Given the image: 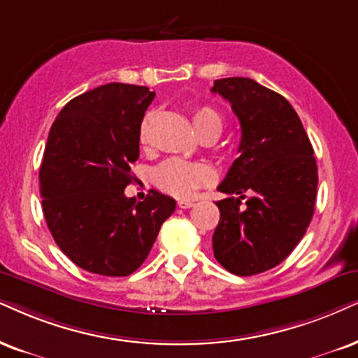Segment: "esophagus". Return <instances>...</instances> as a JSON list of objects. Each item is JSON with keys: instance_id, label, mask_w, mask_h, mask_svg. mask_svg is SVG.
Masks as SVG:
<instances>
[{"instance_id": "obj_1", "label": "esophagus", "mask_w": 358, "mask_h": 358, "mask_svg": "<svg viewBox=\"0 0 358 358\" xmlns=\"http://www.w3.org/2000/svg\"><path fill=\"white\" fill-rule=\"evenodd\" d=\"M176 205H178V208H182V210H187V208H192L194 203L189 201V200H180L178 203H176Z\"/></svg>"}]
</instances>
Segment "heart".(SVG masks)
Returning <instances> with one entry per match:
<instances>
[{
	"label": "heart",
	"mask_w": 358,
	"mask_h": 358,
	"mask_svg": "<svg viewBox=\"0 0 358 358\" xmlns=\"http://www.w3.org/2000/svg\"><path fill=\"white\" fill-rule=\"evenodd\" d=\"M192 122L200 135L210 132V130L220 134L221 127H223L221 115L215 108L208 106L193 108ZM148 130H150V115L142 120L138 129V142L142 145L148 143ZM152 178L155 187L164 193L176 198H189L203 185H210L215 178V173H213L211 166L206 164H192L182 158H170L153 170Z\"/></svg>",
	"instance_id": "1"
}]
</instances>
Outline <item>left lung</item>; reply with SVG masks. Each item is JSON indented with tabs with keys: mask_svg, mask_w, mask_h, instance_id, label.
<instances>
[{
	"mask_svg": "<svg viewBox=\"0 0 358 358\" xmlns=\"http://www.w3.org/2000/svg\"><path fill=\"white\" fill-rule=\"evenodd\" d=\"M241 124L239 157L218 189L216 261L236 275L273 269L294 251L314 215L317 164L299 115L280 94L250 78L215 80Z\"/></svg>",
	"mask_w": 358,
	"mask_h": 358,
	"instance_id": "left-lung-1",
	"label": "left lung"
}]
</instances>
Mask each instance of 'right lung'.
<instances>
[{
	"label": "right lung",
	"instance_id": "obj_1",
	"mask_svg": "<svg viewBox=\"0 0 358 358\" xmlns=\"http://www.w3.org/2000/svg\"><path fill=\"white\" fill-rule=\"evenodd\" d=\"M155 92L112 83L80 94L49 130L39 188L48 228L61 251L89 273L124 278L147 259L173 198L150 189L127 198L138 129Z\"/></svg>",
	"mask_w": 358,
	"mask_h": 358
}]
</instances>
